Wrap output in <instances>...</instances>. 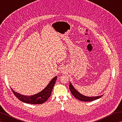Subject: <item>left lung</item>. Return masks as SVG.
I'll use <instances>...</instances> for the list:
<instances>
[{
	"mask_svg": "<svg viewBox=\"0 0 122 122\" xmlns=\"http://www.w3.org/2000/svg\"><path fill=\"white\" fill-rule=\"evenodd\" d=\"M69 88H70V90L71 93L75 97L81 101H84V102L93 101H94L95 99L101 98L102 96H103V95H102L97 96L88 97V96L83 95L81 94H80L79 92H78L77 90L75 89V88L72 85V84H71V82L70 83Z\"/></svg>",
	"mask_w": 122,
	"mask_h": 122,
	"instance_id": "8db88e82",
	"label": "left lung"
}]
</instances>
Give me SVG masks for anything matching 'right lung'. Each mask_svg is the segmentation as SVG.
<instances>
[{
	"label": "right lung",
	"instance_id": "1",
	"mask_svg": "<svg viewBox=\"0 0 122 122\" xmlns=\"http://www.w3.org/2000/svg\"><path fill=\"white\" fill-rule=\"evenodd\" d=\"M57 78V76L53 78L48 85L42 91L33 95L27 96L21 95L20 93L15 92L12 88L11 90L15 96L21 102L31 104H41L45 102L51 96L52 89L54 88Z\"/></svg>",
	"mask_w": 122,
	"mask_h": 122
}]
</instances>
